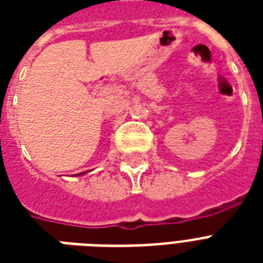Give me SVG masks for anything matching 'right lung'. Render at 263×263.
Returning <instances> with one entry per match:
<instances>
[{
  "label": "right lung",
  "mask_w": 263,
  "mask_h": 263,
  "mask_svg": "<svg viewBox=\"0 0 263 263\" xmlns=\"http://www.w3.org/2000/svg\"><path fill=\"white\" fill-rule=\"evenodd\" d=\"M80 175H83V173H79V176H80Z\"/></svg>",
  "instance_id": "1"
}]
</instances>
